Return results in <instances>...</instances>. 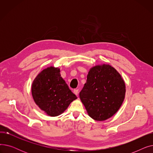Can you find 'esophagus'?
Listing matches in <instances>:
<instances>
[{"label":"esophagus","mask_w":153,"mask_h":153,"mask_svg":"<svg viewBox=\"0 0 153 153\" xmlns=\"http://www.w3.org/2000/svg\"><path fill=\"white\" fill-rule=\"evenodd\" d=\"M73 92H74V93L76 95H78V93H79V90H78V89H74Z\"/></svg>","instance_id":"obj_1"}]
</instances>
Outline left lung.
Here are the masks:
<instances>
[{"instance_id":"left-lung-1","label":"left lung","mask_w":153,"mask_h":153,"mask_svg":"<svg viewBox=\"0 0 153 153\" xmlns=\"http://www.w3.org/2000/svg\"><path fill=\"white\" fill-rule=\"evenodd\" d=\"M125 93V83L122 76L111 66L103 64L89 69L79 97L90 117L104 121L118 111Z\"/></svg>"}]
</instances>
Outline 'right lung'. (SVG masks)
Segmentation results:
<instances>
[{"label": "right lung", "mask_w": 153, "mask_h": 153, "mask_svg": "<svg viewBox=\"0 0 153 153\" xmlns=\"http://www.w3.org/2000/svg\"><path fill=\"white\" fill-rule=\"evenodd\" d=\"M34 102L48 116L62 114L77 99L60 74V69L50 66L37 75L31 84Z\"/></svg>", "instance_id": "1"}]
</instances>
